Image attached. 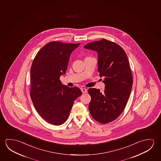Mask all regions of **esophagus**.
Instances as JSON below:
<instances>
[{"instance_id": "1", "label": "esophagus", "mask_w": 161, "mask_h": 161, "mask_svg": "<svg viewBox=\"0 0 161 161\" xmlns=\"http://www.w3.org/2000/svg\"><path fill=\"white\" fill-rule=\"evenodd\" d=\"M81 91H82V92L83 93V94L86 93L87 91V90L86 88H82V89H81Z\"/></svg>"}]
</instances>
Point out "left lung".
I'll return each instance as SVG.
<instances>
[{
    "label": "left lung",
    "instance_id": "obj_1",
    "mask_svg": "<svg viewBox=\"0 0 161 161\" xmlns=\"http://www.w3.org/2000/svg\"><path fill=\"white\" fill-rule=\"evenodd\" d=\"M84 48L97 51L98 72L105 84L103 92L89 88L91 115L101 124L114 121L124 110L133 86V77L128 57L117 43L103 38L87 43Z\"/></svg>",
    "mask_w": 161,
    "mask_h": 161
}]
</instances>
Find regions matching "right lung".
I'll list each match as a JSON object with an SVG mask.
<instances>
[{"mask_svg": "<svg viewBox=\"0 0 161 161\" xmlns=\"http://www.w3.org/2000/svg\"><path fill=\"white\" fill-rule=\"evenodd\" d=\"M80 43L51 41L38 51L31 68L30 96L39 115L54 125L64 124L69 117L74 101L82 95L78 87L61 84L70 55Z\"/></svg>", "mask_w": 161, "mask_h": 161, "instance_id": "right-lung-1", "label": "right lung"}]
</instances>
